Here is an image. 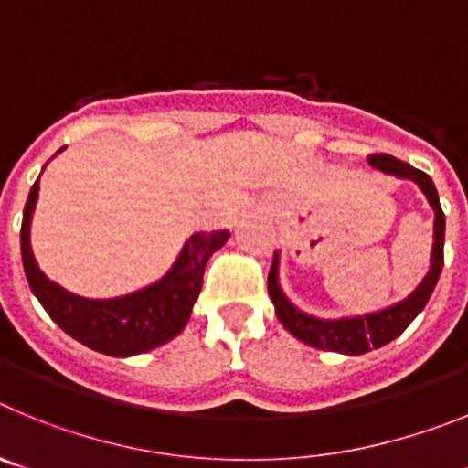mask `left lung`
Returning a JSON list of instances; mask_svg holds the SVG:
<instances>
[{
  "label": "left lung",
  "mask_w": 468,
  "mask_h": 468,
  "mask_svg": "<svg viewBox=\"0 0 468 468\" xmlns=\"http://www.w3.org/2000/svg\"><path fill=\"white\" fill-rule=\"evenodd\" d=\"M370 166L379 168V171L388 173V176L405 177L412 183L420 185V189L427 194L429 204H431L433 213H436V222H433V253H431V270L424 276L417 291L410 297H405L403 302L394 304V307L384 309L378 314H366V316L354 318H337V321H324V318L309 316V314L300 312L291 300L283 295L279 285V258L274 255L271 260L270 279H267V288H270V297L276 307V316L283 324L285 330H291L297 340L304 345L316 346L324 351H337V354H349V356H358L370 349L388 345L396 340L408 325L415 321L417 314L427 307L429 297H431L433 288L438 283V276L443 270V243H445V215L438 201L436 185L431 177L424 171H417L410 164L399 161L391 154H370L367 156Z\"/></svg>",
  "instance_id": "obj_1"
}]
</instances>
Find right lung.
Instances as JSON below:
<instances>
[{
	"label": "right lung",
	"mask_w": 468,
	"mask_h": 468,
	"mask_svg": "<svg viewBox=\"0 0 468 468\" xmlns=\"http://www.w3.org/2000/svg\"><path fill=\"white\" fill-rule=\"evenodd\" d=\"M39 194V180L32 185L23 210L20 253L27 283L41 307L74 340L107 356H135L166 345L187 325L194 302L201 292L204 270L210 255L229 239V231H198L185 243L183 253L161 281L131 295L114 300H89L68 292L48 281L37 267L30 248L32 210Z\"/></svg>",
	"instance_id": "obj_1"
}]
</instances>
